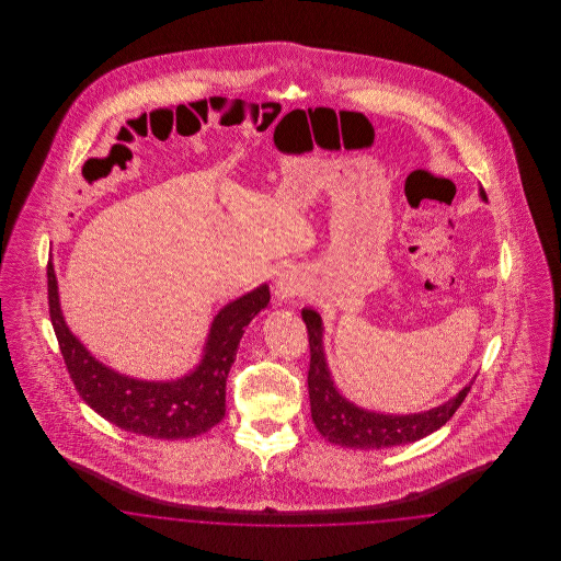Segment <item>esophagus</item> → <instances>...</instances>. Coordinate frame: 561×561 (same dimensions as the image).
<instances>
[{
	"mask_svg": "<svg viewBox=\"0 0 561 561\" xmlns=\"http://www.w3.org/2000/svg\"><path fill=\"white\" fill-rule=\"evenodd\" d=\"M277 290H279L282 298H293V296L300 293V286L294 282L293 277L284 275V277L277 282Z\"/></svg>",
	"mask_w": 561,
	"mask_h": 561,
	"instance_id": "1",
	"label": "esophagus"
}]
</instances>
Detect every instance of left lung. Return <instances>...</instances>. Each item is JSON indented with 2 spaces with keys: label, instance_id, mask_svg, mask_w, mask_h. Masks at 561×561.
Returning <instances> with one entry per match:
<instances>
[{
  "label": "left lung",
  "instance_id": "left-lung-1",
  "mask_svg": "<svg viewBox=\"0 0 561 561\" xmlns=\"http://www.w3.org/2000/svg\"><path fill=\"white\" fill-rule=\"evenodd\" d=\"M485 197V193H481ZM302 320L307 323L309 332V400H311V419L321 435L345 448H362V450H380L412 444L416 439L427 437L428 433L444 427L460 408V403L471 391L467 385L454 400L446 401L421 414L408 416H393V414H376L357 408L355 403L345 400L325 366L323 347H321V318L313 309H302Z\"/></svg>",
  "mask_w": 561,
  "mask_h": 561
}]
</instances>
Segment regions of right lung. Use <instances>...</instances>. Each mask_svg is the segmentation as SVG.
<instances>
[{
  "label": "right lung",
  "instance_id": "obj_1",
  "mask_svg": "<svg viewBox=\"0 0 561 561\" xmlns=\"http://www.w3.org/2000/svg\"><path fill=\"white\" fill-rule=\"evenodd\" d=\"M268 298V286H261L229 302L214 318L206 355L188 376L172 382H145L108 370L69 332L58 305L53 263H48L54 334L81 400L115 427L153 439H188L222 421L227 376L243 328L267 307Z\"/></svg>",
  "mask_w": 561,
  "mask_h": 561
}]
</instances>
